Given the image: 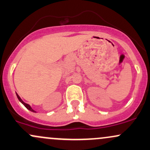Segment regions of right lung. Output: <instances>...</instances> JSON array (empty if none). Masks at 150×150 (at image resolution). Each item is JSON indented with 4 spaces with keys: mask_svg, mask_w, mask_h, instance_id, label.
Wrapping results in <instances>:
<instances>
[{
    "mask_svg": "<svg viewBox=\"0 0 150 150\" xmlns=\"http://www.w3.org/2000/svg\"><path fill=\"white\" fill-rule=\"evenodd\" d=\"M16 95H17V98H18V100H19V101H20V102H21V103H22V104H23V105H24V106H25V108H27V109H28V110H30V111H31V112H36L35 111V110H33V109H32V108H31V107H30V105H29L28 104H27V103H24V102H23V100H22V99H21V98H20V96H19V95H18V94H17V93H16Z\"/></svg>",
    "mask_w": 150,
    "mask_h": 150,
    "instance_id": "right-lung-1",
    "label": "right lung"
}]
</instances>
